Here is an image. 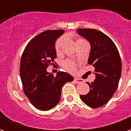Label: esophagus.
Listing matches in <instances>:
<instances>
[{
	"label": "esophagus",
	"instance_id": "obj_1",
	"mask_svg": "<svg viewBox=\"0 0 131 131\" xmlns=\"http://www.w3.org/2000/svg\"><path fill=\"white\" fill-rule=\"evenodd\" d=\"M74 82L76 83H83V81L82 79H77V78H75L74 79Z\"/></svg>",
	"mask_w": 131,
	"mask_h": 131
}]
</instances>
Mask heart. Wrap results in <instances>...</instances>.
I'll return each mask as SVG.
<instances>
[{
  "label": "heart",
  "mask_w": 131,
  "mask_h": 131,
  "mask_svg": "<svg viewBox=\"0 0 131 131\" xmlns=\"http://www.w3.org/2000/svg\"><path fill=\"white\" fill-rule=\"evenodd\" d=\"M81 40H82V39H78L77 41ZM64 40V38H60V39H58L57 40L56 44H55V50H56V52H57V53H59L60 52V50H61V48H62ZM64 68L67 71H70V72H74L75 71V69H76V64H75V63L69 60H66L65 62H64Z\"/></svg>",
  "instance_id": "heart-1"
}]
</instances>
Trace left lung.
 Masks as SVG:
<instances>
[{"label":"left lung","instance_id":"left-lung-1","mask_svg":"<svg viewBox=\"0 0 131 131\" xmlns=\"http://www.w3.org/2000/svg\"><path fill=\"white\" fill-rule=\"evenodd\" d=\"M78 34L91 45L88 63L95 67V80L86 82L90 91L80 97L85 104L98 108L107 104L118 88L121 74V60L118 49L112 39L100 31L79 29Z\"/></svg>","mask_w":131,"mask_h":131}]
</instances>
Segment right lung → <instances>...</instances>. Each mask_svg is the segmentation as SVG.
<instances>
[{
    "mask_svg": "<svg viewBox=\"0 0 131 131\" xmlns=\"http://www.w3.org/2000/svg\"><path fill=\"white\" fill-rule=\"evenodd\" d=\"M64 31L48 30L31 40L24 49L20 61V77L24 92L36 109L51 110L60 100L63 85L74 80L64 71L54 77L47 68L57 57L55 43Z\"/></svg>",
    "mask_w": 131,
    "mask_h": 131,
    "instance_id": "1",
    "label": "right lung"
}]
</instances>
